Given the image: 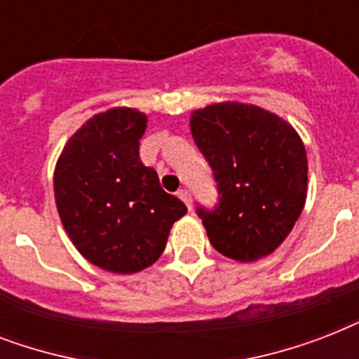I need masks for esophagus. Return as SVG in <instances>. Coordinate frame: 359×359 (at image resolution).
I'll use <instances>...</instances> for the list:
<instances>
[{"label": "esophagus", "instance_id": "1", "mask_svg": "<svg viewBox=\"0 0 359 359\" xmlns=\"http://www.w3.org/2000/svg\"><path fill=\"white\" fill-rule=\"evenodd\" d=\"M179 197L186 203V207L191 208V194H190V190H188V188H180Z\"/></svg>", "mask_w": 359, "mask_h": 359}]
</instances>
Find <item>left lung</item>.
I'll return each mask as SVG.
<instances>
[{
	"mask_svg": "<svg viewBox=\"0 0 359 359\" xmlns=\"http://www.w3.org/2000/svg\"><path fill=\"white\" fill-rule=\"evenodd\" d=\"M190 128L218 191L216 207L196 208L210 244L240 262L272 253L306 205L300 135L278 115L238 102L197 109Z\"/></svg>",
	"mask_w": 359,
	"mask_h": 359,
	"instance_id": "left-lung-1",
	"label": "left lung"
}]
</instances>
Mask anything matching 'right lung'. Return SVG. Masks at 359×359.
I'll use <instances>...</instances> for the list:
<instances>
[{"label": "right lung", "instance_id": "1", "mask_svg": "<svg viewBox=\"0 0 359 359\" xmlns=\"http://www.w3.org/2000/svg\"><path fill=\"white\" fill-rule=\"evenodd\" d=\"M145 128L147 117L137 109L95 115L65 145L53 175L70 240L87 261L115 273L156 262L171 225L188 210L140 160Z\"/></svg>", "mask_w": 359, "mask_h": 359}]
</instances>
